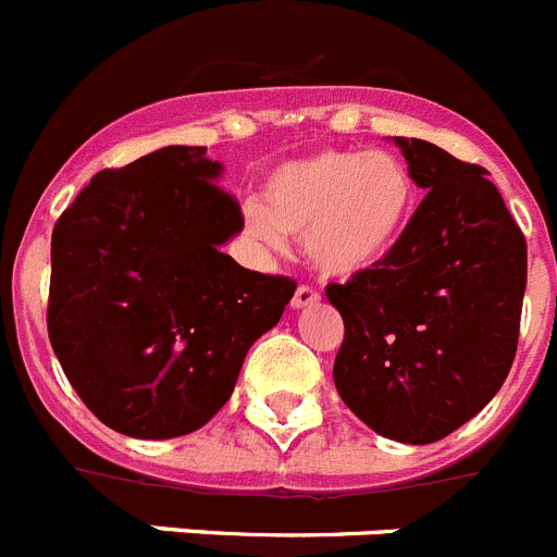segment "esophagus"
Listing matches in <instances>:
<instances>
[{
	"mask_svg": "<svg viewBox=\"0 0 557 557\" xmlns=\"http://www.w3.org/2000/svg\"><path fill=\"white\" fill-rule=\"evenodd\" d=\"M321 301V293L312 287H307V284H301V287L295 289L293 295V309H307V307H314V304Z\"/></svg>",
	"mask_w": 557,
	"mask_h": 557,
	"instance_id": "obj_1",
	"label": "esophagus"
}]
</instances>
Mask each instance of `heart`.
Instances as JSON below:
<instances>
[{
    "instance_id": "1",
    "label": "heart",
    "mask_w": 557,
    "mask_h": 557,
    "mask_svg": "<svg viewBox=\"0 0 557 557\" xmlns=\"http://www.w3.org/2000/svg\"><path fill=\"white\" fill-rule=\"evenodd\" d=\"M264 200L245 203V225L264 248L307 239L323 275L371 270L398 245L418 203L410 166L391 150H318L275 166Z\"/></svg>"
}]
</instances>
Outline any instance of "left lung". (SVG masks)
<instances>
[{"instance_id": "1", "label": "left lung", "mask_w": 557, "mask_h": 557, "mask_svg": "<svg viewBox=\"0 0 557 557\" xmlns=\"http://www.w3.org/2000/svg\"><path fill=\"white\" fill-rule=\"evenodd\" d=\"M426 198L396 248L326 298L346 337L334 385L348 410L401 444H435L508 376L528 287V243L485 170L396 136Z\"/></svg>"}]
</instances>
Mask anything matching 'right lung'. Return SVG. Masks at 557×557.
Instances as JSON below:
<instances>
[{"label":"right lung","mask_w":557,"mask_h":557,"mask_svg":"<svg viewBox=\"0 0 557 557\" xmlns=\"http://www.w3.org/2000/svg\"><path fill=\"white\" fill-rule=\"evenodd\" d=\"M206 147L97 172L52 231L47 329L102 424L164 441L200 430L295 293L220 250L245 225Z\"/></svg>","instance_id":"right-lung-1"}]
</instances>
